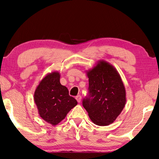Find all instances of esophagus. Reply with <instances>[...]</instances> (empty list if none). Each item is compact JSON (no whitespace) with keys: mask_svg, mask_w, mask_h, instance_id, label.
<instances>
[{"mask_svg":"<svg viewBox=\"0 0 159 159\" xmlns=\"http://www.w3.org/2000/svg\"><path fill=\"white\" fill-rule=\"evenodd\" d=\"M77 101L78 102V103H80L81 102V99H82V97H81V95H77V96H76L75 97Z\"/></svg>","mask_w":159,"mask_h":159,"instance_id":"34e87169","label":"esophagus"}]
</instances>
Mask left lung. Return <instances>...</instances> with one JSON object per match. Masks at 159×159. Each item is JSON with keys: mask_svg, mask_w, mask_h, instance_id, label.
Returning <instances> with one entry per match:
<instances>
[{"mask_svg": "<svg viewBox=\"0 0 159 159\" xmlns=\"http://www.w3.org/2000/svg\"><path fill=\"white\" fill-rule=\"evenodd\" d=\"M89 95L83 100L90 120L98 126L112 124L124 109L126 90L121 77L114 66L99 61L86 71Z\"/></svg>", "mask_w": 159, "mask_h": 159, "instance_id": "obj_1", "label": "left lung"}]
</instances>
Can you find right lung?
Returning <instances> with one entry per match:
<instances>
[{"instance_id": "obj_1", "label": "right lung", "mask_w": 159, "mask_h": 159, "mask_svg": "<svg viewBox=\"0 0 159 159\" xmlns=\"http://www.w3.org/2000/svg\"><path fill=\"white\" fill-rule=\"evenodd\" d=\"M58 71L47 74L39 84L34 94V101L39 114L45 122L55 126L65 119L77 102L69 96L67 88L60 82Z\"/></svg>"}]
</instances>
